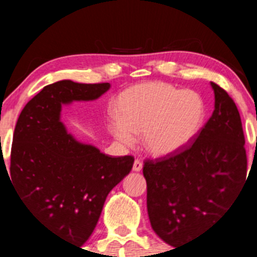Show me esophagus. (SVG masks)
I'll return each instance as SVG.
<instances>
[{
    "mask_svg": "<svg viewBox=\"0 0 257 257\" xmlns=\"http://www.w3.org/2000/svg\"><path fill=\"white\" fill-rule=\"evenodd\" d=\"M142 168H143V164H142L141 160L137 159L136 162H134V164H133V170H134V172H141Z\"/></svg>",
    "mask_w": 257,
    "mask_h": 257,
    "instance_id": "34e87169",
    "label": "esophagus"
}]
</instances>
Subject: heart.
<instances>
[{
    "label": "heart",
    "instance_id": "heart-1",
    "mask_svg": "<svg viewBox=\"0 0 257 257\" xmlns=\"http://www.w3.org/2000/svg\"><path fill=\"white\" fill-rule=\"evenodd\" d=\"M116 120L109 126L114 138L131 145L143 134V145L155 157L185 148L200 129L204 104L198 93L165 82H147L126 88L114 105Z\"/></svg>",
    "mask_w": 257,
    "mask_h": 257
}]
</instances>
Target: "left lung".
Returning a JSON list of instances; mask_svg holds the SVG:
<instances>
[{"label": "left lung", "mask_w": 257, "mask_h": 257, "mask_svg": "<svg viewBox=\"0 0 257 257\" xmlns=\"http://www.w3.org/2000/svg\"><path fill=\"white\" fill-rule=\"evenodd\" d=\"M211 87L215 109L194 141L143 167L150 225L175 248L210 229L246 180L240 113L226 90L214 82Z\"/></svg>", "instance_id": "left-lung-1"}]
</instances>
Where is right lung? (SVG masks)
<instances>
[{"label": "right lung", "instance_id": "right-lung-1", "mask_svg": "<svg viewBox=\"0 0 257 257\" xmlns=\"http://www.w3.org/2000/svg\"><path fill=\"white\" fill-rule=\"evenodd\" d=\"M109 88L68 79L46 85L15 128L7 175L27 211L76 246L89 239L108 194L131 173L134 158L109 157L74 139L61 121L62 104L98 99Z\"/></svg>", "mask_w": 257, "mask_h": 257}]
</instances>
